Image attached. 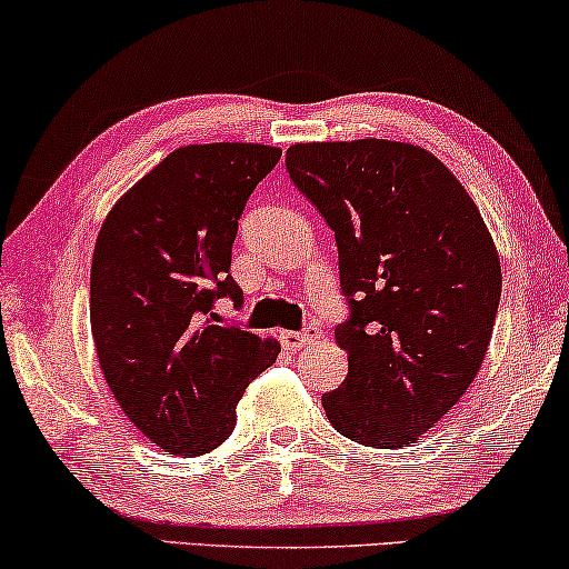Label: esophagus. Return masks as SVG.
Here are the masks:
<instances>
[{
    "instance_id": "obj_1",
    "label": "esophagus",
    "mask_w": 569,
    "mask_h": 569,
    "mask_svg": "<svg viewBox=\"0 0 569 569\" xmlns=\"http://www.w3.org/2000/svg\"><path fill=\"white\" fill-rule=\"evenodd\" d=\"M321 339V329H318L316 323H308L302 331H282L279 333V341H282L284 349H292V352H298L300 347L310 345V341H318Z\"/></svg>"
}]
</instances>
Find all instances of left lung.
Instances as JSON below:
<instances>
[{"label":"left lung","mask_w":569,"mask_h":569,"mask_svg":"<svg viewBox=\"0 0 569 569\" xmlns=\"http://www.w3.org/2000/svg\"><path fill=\"white\" fill-rule=\"evenodd\" d=\"M292 183L333 230L349 316L333 329L347 378L323 393L333 430L407 448L477 378L502 269L477 204L422 147L357 139L292 144Z\"/></svg>","instance_id":"left-lung-1"}]
</instances>
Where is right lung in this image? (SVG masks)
Segmentation results:
<instances>
[{
	"label": "right lung",
	"mask_w": 569,
	"mask_h": 569,
	"mask_svg": "<svg viewBox=\"0 0 569 569\" xmlns=\"http://www.w3.org/2000/svg\"><path fill=\"white\" fill-rule=\"evenodd\" d=\"M282 158L267 144H189L116 201L90 271L100 370L123 415L170 456H204L236 427L251 380L279 345L217 323L243 306L230 277L246 201Z\"/></svg>",
	"instance_id": "right-lung-1"
}]
</instances>
